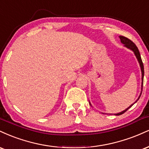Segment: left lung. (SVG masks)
Masks as SVG:
<instances>
[{"label": "left lung", "mask_w": 149, "mask_h": 149, "mask_svg": "<svg viewBox=\"0 0 149 149\" xmlns=\"http://www.w3.org/2000/svg\"><path fill=\"white\" fill-rule=\"evenodd\" d=\"M119 38L120 40V42H121L123 45H124V47H126V48L129 49H130L131 51H132V52H134V55H135L136 58H137L138 62H139V66H140V68H141V93H140V95H139V97H138V98L137 100L134 102L133 104H132L130 107H128L127 108V109H125V110H123V111H120L119 113H113L114 115H116V116H119V115H121L123 114V113H125V111H127V109H130V108L132 107L134 103H136L137 102L138 100L139 99V97H140V96L141 95V92H142V88H143V80H144V65H143V63H142V61H141V56H140V54H139V49H138V48L137 47V46L135 45V44L132 42V41H131L130 40H129L128 38H125V37L124 36H119ZM89 104H91V102H89Z\"/></svg>", "instance_id": "8db88e82"}]
</instances>
